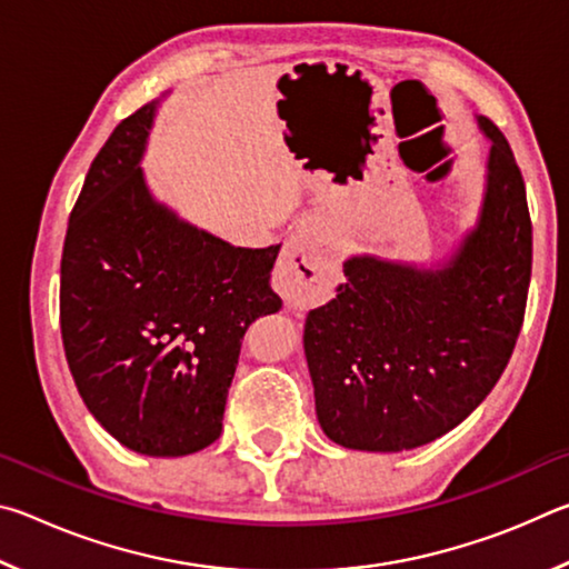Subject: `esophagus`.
Returning <instances> with one entry per match:
<instances>
[{
	"label": "esophagus",
	"mask_w": 569,
	"mask_h": 569,
	"mask_svg": "<svg viewBox=\"0 0 569 569\" xmlns=\"http://www.w3.org/2000/svg\"><path fill=\"white\" fill-rule=\"evenodd\" d=\"M339 271V253L326 243L316 226L298 228L291 253L278 266L276 283L288 303H316L329 293L333 276Z\"/></svg>",
	"instance_id": "obj_1"
}]
</instances>
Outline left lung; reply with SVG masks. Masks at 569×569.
Wrapping results in <instances>:
<instances>
[{"label": "left lung", "instance_id": "8db88e82", "mask_svg": "<svg viewBox=\"0 0 569 569\" xmlns=\"http://www.w3.org/2000/svg\"><path fill=\"white\" fill-rule=\"evenodd\" d=\"M492 140L485 210L439 271L351 258L336 296L306 316L316 417L346 449L403 451L439 439L502 377L522 331L532 276L525 180L502 130Z\"/></svg>", "mask_w": 569, "mask_h": 569}]
</instances>
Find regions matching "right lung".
I'll list each match as a JSON object with an SVG mask.
<instances>
[{
  "label": "right lung",
  "instance_id": "right-lung-1",
  "mask_svg": "<svg viewBox=\"0 0 569 569\" xmlns=\"http://www.w3.org/2000/svg\"><path fill=\"white\" fill-rule=\"evenodd\" d=\"M156 102L124 118L92 160L60 266L64 356L84 407L148 457H186L223 431L240 343L283 306L281 246L236 248L150 198L140 158Z\"/></svg>",
  "mask_w": 569,
  "mask_h": 569
}]
</instances>
